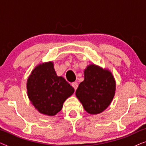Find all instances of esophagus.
Instances as JSON below:
<instances>
[{"label": "esophagus", "mask_w": 146, "mask_h": 146, "mask_svg": "<svg viewBox=\"0 0 146 146\" xmlns=\"http://www.w3.org/2000/svg\"><path fill=\"white\" fill-rule=\"evenodd\" d=\"M72 86L74 88V90H76L77 89V88H78V84L77 82H73V83H72Z\"/></svg>", "instance_id": "esophagus-1"}]
</instances>
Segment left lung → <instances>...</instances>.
<instances>
[{
  "mask_svg": "<svg viewBox=\"0 0 146 146\" xmlns=\"http://www.w3.org/2000/svg\"><path fill=\"white\" fill-rule=\"evenodd\" d=\"M115 82L108 70L90 65L84 71V80L79 84L76 95L88 113H101L110 104L115 94Z\"/></svg>",
  "mask_w": 146,
  "mask_h": 146,
  "instance_id": "1",
  "label": "left lung"
}]
</instances>
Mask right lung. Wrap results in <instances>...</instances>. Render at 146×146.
I'll list each match as a JSON object with an SVG mask.
<instances>
[{
	"instance_id": "1",
	"label": "right lung",
	"mask_w": 146,
	"mask_h": 146,
	"mask_svg": "<svg viewBox=\"0 0 146 146\" xmlns=\"http://www.w3.org/2000/svg\"><path fill=\"white\" fill-rule=\"evenodd\" d=\"M74 89L62 76H58L52 62L40 64L27 81V93L34 106L41 113L54 115Z\"/></svg>"
}]
</instances>
